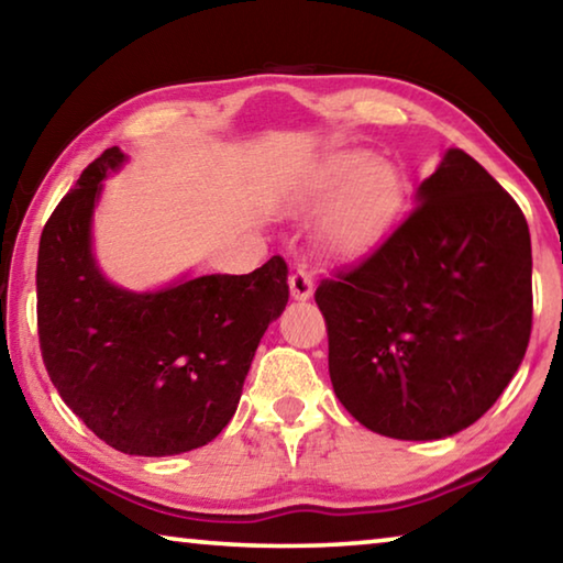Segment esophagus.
Returning a JSON list of instances; mask_svg holds the SVG:
<instances>
[{
	"instance_id": "1",
	"label": "esophagus",
	"mask_w": 563,
	"mask_h": 563,
	"mask_svg": "<svg viewBox=\"0 0 563 563\" xmlns=\"http://www.w3.org/2000/svg\"><path fill=\"white\" fill-rule=\"evenodd\" d=\"M316 285H313V278L306 271H296L290 275V296L296 300H308L310 296H313Z\"/></svg>"
}]
</instances>
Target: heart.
Returning a JSON list of instances; mask_svg holds the SVG:
<instances>
[{"label":"heart","instance_id":"b5f03b06","mask_svg":"<svg viewBox=\"0 0 563 563\" xmlns=\"http://www.w3.org/2000/svg\"><path fill=\"white\" fill-rule=\"evenodd\" d=\"M290 212L328 210L320 245L330 257L351 261L376 247L406 205V183L396 165L365 150H345L298 175L283 192Z\"/></svg>","mask_w":563,"mask_h":563}]
</instances>
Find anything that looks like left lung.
Masks as SVG:
<instances>
[{"mask_svg":"<svg viewBox=\"0 0 563 563\" xmlns=\"http://www.w3.org/2000/svg\"><path fill=\"white\" fill-rule=\"evenodd\" d=\"M333 390L355 421L400 441L476 423L531 335V235L519 205L459 147L416 210L353 271L316 290Z\"/></svg>","mask_w":563,"mask_h":563,"instance_id":"obj_1","label":"left lung"}]
</instances>
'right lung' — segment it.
Wrapping results in <instances>:
<instances>
[{
  "label": "right lung",
  "mask_w": 563,
  "mask_h": 563,
  "mask_svg": "<svg viewBox=\"0 0 563 563\" xmlns=\"http://www.w3.org/2000/svg\"><path fill=\"white\" fill-rule=\"evenodd\" d=\"M110 147L52 212L40 238L37 325L62 400L97 439L130 456H175L230 423L263 333L288 306V265L247 275H183L157 290L104 278L92 250Z\"/></svg>",
  "instance_id": "1"
}]
</instances>
